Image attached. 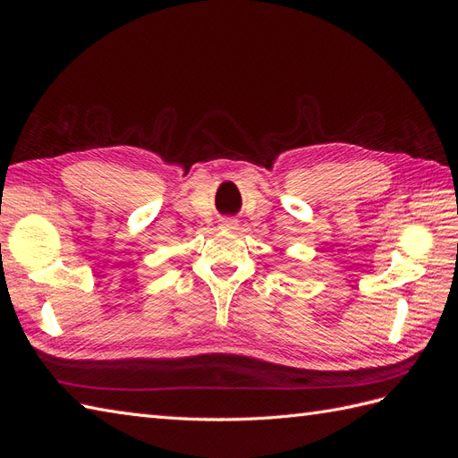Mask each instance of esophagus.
<instances>
[{
    "instance_id": "esophagus-1",
    "label": "esophagus",
    "mask_w": 458,
    "mask_h": 458,
    "mask_svg": "<svg viewBox=\"0 0 458 458\" xmlns=\"http://www.w3.org/2000/svg\"><path fill=\"white\" fill-rule=\"evenodd\" d=\"M221 225H224L229 231H233V229L239 227V221L237 219H224V224H221Z\"/></svg>"
}]
</instances>
